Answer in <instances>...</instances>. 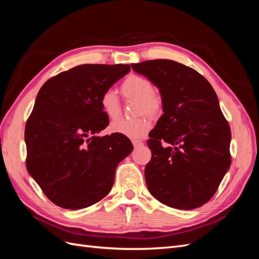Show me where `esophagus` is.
I'll list each match as a JSON object with an SVG mask.
<instances>
[{"label": "esophagus", "mask_w": 259, "mask_h": 259, "mask_svg": "<svg viewBox=\"0 0 259 259\" xmlns=\"http://www.w3.org/2000/svg\"><path fill=\"white\" fill-rule=\"evenodd\" d=\"M143 145V143L140 142V140H133V146H134L135 148H138Z\"/></svg>", "instance_id": "34e87169"}]
</instances>
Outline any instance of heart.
<instances>
[{
  "instance_id": "1",
  "label": "heart",
  "mask_w": 259,
  "mask_h": 259,
  "mask_svg": "<svg viewBox=\"0 0 259 259\" xmlns=\"http://www.w3.org/2000/svg\"><path fill=\"white\" fill-rule=\"evenodd\" d=\"M123 96L137 101L136 114H148L158 116L163 111L162 98L153 92L152 83L147 77L131 74L121 84ZM100 107L109 119H116L120 114V104L115 93L112 90L105 91L100 96ZM151 128V121L146 116L137 117L135 120H116L110 124L111 133L125 136L131 139H142Z\"/></svg>"
}]
</instances>
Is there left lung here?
Wrapping results in <instances>:
<instances>
[{
    "instance_id": "8db88e82",
    "label": "left lung",
    "mask_w": 259,
    "mask_h": 259,
    "mask_svg": "<svg viewBox=\"0 0 259 259\" xmlns=\"http://www.w3.org/2000/svg\"><path fill=\"white\" fill-rule=\"evenodd\" d=\"M159 89L163 114L150 132L149 191L163 204L193 209L208 202L231 164V132L215 91L194 69L174 60L132 64Z\"/></svg>"
}]
</instances>
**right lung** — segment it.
<instances>
[{"instance_id":"add662e5","label":"right lung","mask_w":259,"mask_h":259,"mask_svg":"<svg viewBox=\"0 0 259 259\" xmlns=\"http://www.w3.org/2000/svg\"><path fill=\"white\" fill-rule=\"evenodd\" d=\"M130 70L122 64L76 66L37 93L26 123V164L54 204L85 208L110 192L117 164L134 147L119 134L97 136L109 125L100 96Z\"/></svg>"}]
</instances>
